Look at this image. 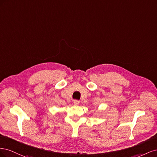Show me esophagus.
Wrapping results in <instances>:
<instances>
[{"instance_id":"34e87169","label":"esophagus","mask_w":157,"mask_h":157,"mask_svg":"<svg viewBox=\"0 0 157 157\" xmlns=\"http://www.w3.org/2000/svg\"><path fill=\"white\" fill-rule=\"evenodd\" d=\"M80 101L78 100H77V99H75V100H73V103L75 105H78L79 104Z\"/></svg>"}]
</instances>
